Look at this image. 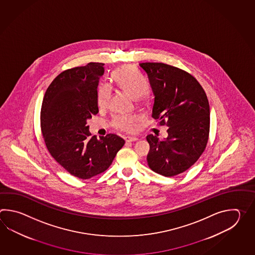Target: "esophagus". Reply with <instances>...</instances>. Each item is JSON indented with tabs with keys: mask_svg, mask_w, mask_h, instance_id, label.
Wrapping results in <instances>:
<instances>
[{
	"mask_svg": "<svg viewBox=\"0 0 255 255\" xmlns=\"http://www.w3.org/2000/svg\"><path fill=\"white\" fill-rule=\"evenodd\" d=\"M138 139L137 137H135V136H127L126 137V141L127 142H134V141H136Z\"/></svg>",
	"mask_w": 255,
	"mask_h": 255,
	"instance_id": "1",
	"label": "esophagus"
}]
</instances>
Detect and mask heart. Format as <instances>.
Wrapping results in <instances>:
<instances>
[{
    "label": "heart",
    "mask_w": 255,
    "mask_h": 255,
    "mask_svg": "<svg viewBox=\"0 0 255 255\" xmlns=\"http://www.w3.org/2000/svg\"><path fill=\"white\" fill-rule=\"evenodd\" d=\"M116 84L120 89L129 94L132 98H136L139 103H146L147 100L148 84L143 76L134 70L130 65L120 66L113 73ZM111 97V87L109 84L102 83L97 89V102L99 108H104L109 103ZM139 121L138 117L131 116H117L112 120V125L118 129L125 132H133L136 128Z\"/></svg>",
    "instance_id": "b5f03b06"
}]
</instances>
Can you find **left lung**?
<instances>
[{
	"label": "left lung",
	"instance_id": "1",
	"mask_svg": "<svg viewBox=\"0 0 255 255\" xmlns=\"http://www.w3.org/2000/svg\"><path fill=\"white\" fill-rule=\"evenodd\" d=\"M155 96L152 117L168 126V137L146 135V160L156 173L173 177L201 157L209 139L210 105L206 93L188 72L163 63H141Z\"/></svg>",
	"mask_w": 255,
	"mask_h": 255
}]
</instances>
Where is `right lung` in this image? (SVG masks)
<instances>
[{
    "label": "right lung",
    "instance_id": "add662e5",
    "mask_svg": "<svg viewBox=\"0 0 255 255\" xmlns=\"http://www.w3.org/2000/svg\"><path fill=\"white\" fill-rule=\"evenodd\" d=\"M104 64L62 72L50 84L41 109V129L49 153L71 175L87 179L109 168L125 140L91 136L87 120L98 113L97 89Z\"/></svg>",
    "mask_w": 255,
    "mask_h": 255
}]
</instances>
